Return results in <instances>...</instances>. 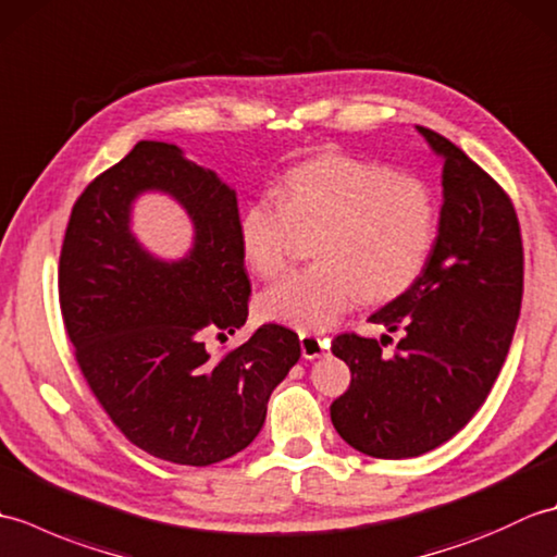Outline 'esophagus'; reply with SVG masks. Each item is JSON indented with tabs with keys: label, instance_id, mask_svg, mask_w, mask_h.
Returning a JSON list of instances; mask_svg holds the SVG:
<instances>
[{
	"label": "esophagus",
	"instance_id": "obj_1",
	"mask_svg": "<svg viewBox=\"0 0 557 557\" xmlns=\"http://www.w3.org/2000/svg\"><path fill=\"white\" fill-rule=\"evenodd\" d=\"M299 339H301V354H304V359H318V357H323V354L327 351V339L321 337V335L301 333Z\"/></svg>",
	"mask_w": 557,
	"mask_h": 557
}]
</instances>
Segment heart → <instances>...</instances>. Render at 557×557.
<instances>
[{
  "instance_id": "obj_1",
  "label": "heart",
  "mask_w": 557,
  "mask_h": 557,
  "mask_svg": "<svg viewBox=\"0 0 557 557\" xmlns=\"http://www.w3.org/2000/svg\"><path fill=\"white\" fill-rule=\"evenodd\" d=\"M275 198H256L239 220L248 268L275 277L287 265L297 232H318V263L260 294L258 309L268 321L323 330L359 297L383 304L405 294L431 256L437 203L417 176L349 156H323L282 176Z\"/></svg>"
}]
</instances>
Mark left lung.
Returning a JSON list of instances; mask_svg holds the SVG:
<instances>
[{
	"label": "left lung",
	"instance_id": "1",
	"mask_svg": "<svg viewBox=\"0 0 557 557\" xmlns=\"http://www.w3.org/2000/svg\"><path fill=\"white\" fill-rule=\"evenodd\" d=\"M417 132L443 158L437 236L419 280L369 318L405 337L393 357L383 339H333L351 383L330 419L342 441L377 459L419 457L465 429L510 351L524 292L510 196L453 140Z\"/></svg>",
	"mask_w": 557,
	"mask_h": 557
}]
</instances>
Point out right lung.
Returning <instances> with one entry per match:
<instances>
[{"instance_id":"obj_1","label":"right lung","mask_w":557,"mask_h":557,"mask_svg":"<svg viewBox=\"0 0 557 557\" xmlns=\"http://www.w3.org/2000/svg\"><path fill=\"white\" fill-rule=\"evenodd\" d=\"M168 193L195 227L180 261L150 255L131 232L138 195ZM236 191L162 140L96 176L76 200L59 256V304L78 369L136 447L174 465L208 467L253 443L268 399L301 357L299 335L260 325L220 357L206 347L246 323Z\"/></svg>"}]
</instances>
